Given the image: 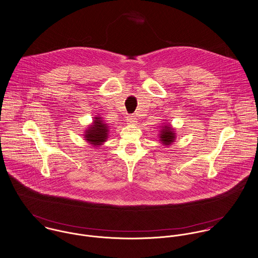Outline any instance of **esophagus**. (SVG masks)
Wrapping results in <instances>:
<instances>
[{"label": "esophagus", "instance_id": "34e87169", "mask_svg": "<svg viewBox=\"0 0 258 258\" xmlns=\"http://www.w3.org/2000/svg\"><path fill=\"white\" fill-rule=\"evenodd\" d=\"M126 120L128 123H135V122H137V117L135 115H130L127 116Z\"/></svg>", "mask_w": 258, "mask_h": 258}]
</instances>
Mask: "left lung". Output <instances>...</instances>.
Instances as JSON below:
<instances>
[{"mask_svg": "<svg viewBox=\"0 0 258 258\" xmlns=\"http://www.w3.org/2000/svg\"><path fill=\"white\" fill-rule=\"evenodd\" d=\"M175 140V134L172 132V128L168 125H164L163 130H161L160 134V141L161 143L165 145H169L172 143H174Z\"/></svg>", "mask_w": 258, "mask_h": 258, "instance_id": "8db88e82", "label": "left lung"}]
</instances>
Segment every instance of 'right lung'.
<instances>
[{
  "instance_id": "add662e5",
  "label": "right lung",
  "mask_w": 258,
  "mask_h": 258,
  "mask_svg": "<svg viewBox=\"0 0 258 258\" xmlns=\"http://www.w3.org/2000/svg\"><path fill=\"white\" fill-rule=\"evenodd\" d=\"M94 124L90 126V128L86 131L85 139L89 143L93 145H101L102 143L106 142L108 136V126L101 117H95Z\"/></svg>"
}]
</instances>
